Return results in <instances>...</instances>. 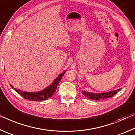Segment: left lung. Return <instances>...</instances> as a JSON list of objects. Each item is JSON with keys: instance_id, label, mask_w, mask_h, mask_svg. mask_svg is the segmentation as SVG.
I'll list each match as a JSON object with an SVG mask.
<instances>
[{"instance_id": "left-lung-1", "label": "left lung", "mask_w": 135, "mask_h": 135, "mask_svg": "<svg viewBox=\"0 0 135 135\" xmlns=\"http://www.w3.org/2000/svg\"><path fill=\"white\" fill-rule=\"evenodd\" d=\"M121 89H118L117 90H114V91L107 92V93H89L86 92L85 91H82L83 94L87 98H89L91 100H102V99H105L107 98H110L115 95L117 93L120 91Z\"/></svg>"}]
</instances>
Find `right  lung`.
I'll use <instances>...</instances> for the list:
<instances>
[{
    "instance_id": "1",
    "label": "right lung",
    "mask_w": 135,
    "mask_h": 135,
    "mask_svg": "<svg viewBox=\"0 0 135 135\" xmlns=\"http://www.w3.org/2000/svg\"><path fill=\"white\" fill-rule=\"evenodd\" d=\"M65 71L62 74L59 75V76L55 79L54 82H53L51 84L49 87H48L44 89V90L41 91L36 92V93H28L26 91H22L21 90L16 89V88H14L13 86H11V87L16 91L20 95L24 98L26 100H32V101H41L46 100L48 98L51 97L53 94H54L55 91H56L57 87L60 81L61 77L63 76V75L65 74Z\"/></svg>"
}]
</instances>
